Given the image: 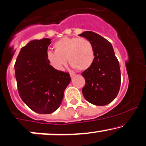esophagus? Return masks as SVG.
I'll return each instance as SVG.
<instances>
[{"mask_svg":"<svg viewBox=\"0 0 146 146\" xmlns=\"http://www.w3.org/2000/svg\"><path fill=\"white\" fill-rule=\"evenodd\" d=\"M70 77H71V78H74V77L75 76V74L74 73V72H71L70 73Z\"/></svg>","mask_w":146,"mask_h":146,"instance_id":"obj_1","label":"esophagus"}]
</instances>
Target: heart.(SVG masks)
I'll list each match as a JSON object with an SVG mask.
<instances>
[{"instance_id":"1","label":"heart","mask_w":146,"mask_h":146,"mask_svg":"<svg viewBox=\"0 0 146 146\" xmlns=\"http://www.w3.org/2000/svg\"><path fill=\"white\" fill-rule=\"evenodd\" d=\"M55 51H47L46 57L51 66L62 70L67 59L70 65L79 70H87L95 57L93 44L84 38L64 37L54 44Z\"/></svg>"}]
</instances>
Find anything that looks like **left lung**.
<instances>
[{"label": "left lung", "instance_id": "obj_1", "mask_svg": "<svg viewBox=\"0 0 146 146\" xmlns=\"http://www.w3.org/2000/svg\"><path fill=\"white\" fill-rule=\"evenodd\" d=\"M93 44L95 57L91 66L81 75L85 79L82 92L89 103L106 106L116 98L119 92L121 76L119 63L112 45L95 32L86 31L79 35Z\"/></svg>", "mask_w": 146, "mask_h": 146}]
</instances>
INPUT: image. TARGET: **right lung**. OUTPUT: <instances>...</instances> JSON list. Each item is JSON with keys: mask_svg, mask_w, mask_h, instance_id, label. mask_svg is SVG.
<instances>
[{"mask_svg": "<svg viewBox=\"0 0 146 146\" xmlns=\"http://www.w3.org/2000/svg\"><path fill=\"white\" fill-rule=\"evenodd\" d=\"M51 39L30 41L21 48L15 64L18 92L32 110L53 113L62 103L71 80L69 73L55 69L46 57Z\"/></svg>", "mask_w": 146, "mask_h": 146, "instance_id": "obj_1", "label": "right lung"}]
</instances>
